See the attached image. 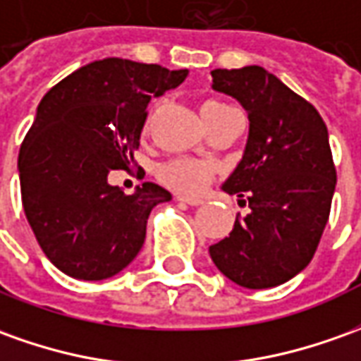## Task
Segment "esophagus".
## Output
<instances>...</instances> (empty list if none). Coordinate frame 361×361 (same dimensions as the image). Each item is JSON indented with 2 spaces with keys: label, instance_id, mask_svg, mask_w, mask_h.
Instances as JSON below:
<instances>
[{
  "label": "esophagus",
  "instance_id": "1",
  "mask_svg": "<svg viewBox=\"0 0 361 361\" xmlns=\"http://www.w3.org/2000/svg\"><path fill=\"white\" fill-rule=\"evenodd\" d=\"M176 200L178 202H185V204L188 206H200L204 200L202 198H195V196H185V195H178L176 196Z\"/></svg>",
  "mask_w": 361,
  "mask_h": 361
}]
</instances>
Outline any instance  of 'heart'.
I'll return each mask as SVG.
<instances>
[{"mask_svg":"<svg viewBox=\"0 0 361 361\" xmlns=\"http://www.w3.org/2000/svg\"><path fill=\"white\" fill-rule=\"evenodd\" d=\"M222 102H206L202 109L222 108ZM212 175V165L198 159H173L159 169V178L165 185L173 186L183 192H198L202 190Z\"/></svg>","mask_w":361,"mask_h":361,"instance_id":"heart-1","label":"heart"}]
</instances>
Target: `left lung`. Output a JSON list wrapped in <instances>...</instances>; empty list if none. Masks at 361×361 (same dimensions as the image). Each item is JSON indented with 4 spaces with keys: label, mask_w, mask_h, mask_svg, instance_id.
Here are the masks:
<instances>
[{
    "label": "left lung",
    "mask_w": 361,
    "mask_h": 361,
    "mask_svg": "<svg viewBox=\"0 0 361 361\" xmlns=\"http://www.w3.org/2000/svg\"><path fill=\"white\" fill-rule=\"evenodd\" d=\"M212 88L250 118L242 161L222 185L250 208L210 245L214 265L245 289H271L299 275L317 252L336 188L326 123L261 66L216 68Z\"/></svg>",
    "instance_id": "1"
}]
</instances>
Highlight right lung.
<instances>
[{"label":"right lung","mask_w":361,"mask_h":361,"mask_svg":"<svg viewBox=\"0 0 361 361\" xmlns=\"http://www.w3.org/2000/svg\"><path fill=\"white\" fill-rule=\"evenodd\" d=\"M186 76L104 59L44 94L19 151L21 200L41 250L68 277L102 281L126 269L143 247L151 210L173 198L155 183L126 195L108 175L133 163L151 98Z\"/></svg>","instance_id":"obj_1"}]
</instances>
